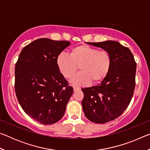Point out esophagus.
Listing matches in <instances>:
<instances>
[{
	"label": "esophagus",
	"mask_w": 150,
	"mask_h": 150,
	"mask_svg": "<svg viewBox=\"0 0 150 150\" xmlns=\"http://www.w3.org/2000/svg\"><path fill=\"white\" fill-rule=\"evenodd\" d=\"M80 90V88L79 87H73V91H77Z\"/></svg>",
	"instance_id": "esophagus-1"
}]
</instances>
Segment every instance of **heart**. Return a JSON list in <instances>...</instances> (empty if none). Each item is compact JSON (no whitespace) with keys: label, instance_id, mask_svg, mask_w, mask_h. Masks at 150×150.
<instances>
[{"label":"heart","instance_id":"heart-1","mask_svg":"<svg viewBox=\"0 0 150 150\" xmlns=\"http://www.w3.org/2000/svg\"><path fill=\"white\" fill-rule=\"evenodd\" d=\"M57 65L64 77L70 79L79 67L81 71L71 81L75 85H87L91 81L98 83L107 76L112 58L108 51L87 45H80L71 50L69 55L61 53L57 57Z\"/></svg>","mask_w":150,"mask_h":150}]
</instances>
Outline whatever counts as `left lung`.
I'll list each match as a JSON object with an SVG mask.
<instances>
[{
  "instance_id": "left-lung-1",
  "label": "left lung",
  "mask_w": 150,
  "mask_h": 150,
  "mask_svg": "<svg viewBox=\"0 0 150 150\" xmlns=\"http://www.w3.org/2000/svg\"><path fill=\"white\" fill-rule=\"evenodd\" d=\"M87 44L108 51L110 71L98 85L83 88V110L88 120L104 124L120 116L130 104L135 88L136 63L128 47L112 40Z\"/></svg>"
}]
</instances>
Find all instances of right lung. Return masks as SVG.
Returning a JSON list of instances; mask_svg holds the SVG:
<instances>
[{"label": "right lung", "instance_id": "1", "mask_svg": "<svg viewBox=\"0 0 150 150\" xmlns=\"http://www.w3.org/2000/svg\"><path fill=\"white\" fill-rule=\"evenodd\" d=\"M69 45L67 41L38 39L22 49L15 65L17 99L25 112L41 124L59 121L73 93L56 62Z\"/></svg>", "mask_w": 150, "mask_h": 150}]
</instances>
